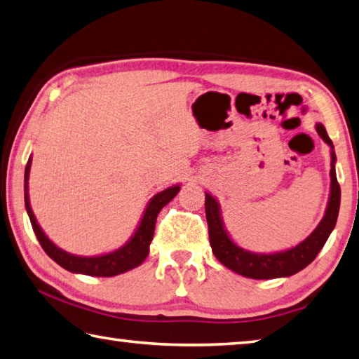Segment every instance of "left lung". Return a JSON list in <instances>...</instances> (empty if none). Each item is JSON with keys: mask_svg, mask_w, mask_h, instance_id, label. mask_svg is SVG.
<instances>
[{"mask_svg": "<svg viewBox=\"0 0 359 359\" xmlns=\"http://www.w3.org/2000/svg\"><path fill=\"white\" fill-rule=\"evenodd\" d=\"M316 128L320 138L331 147V188L328 205L322 221L302 243L290 248V250L269 254L243 250V248H240L233 242L229 232L226 231L219 202L210 193L205 191V217L212 251L215 257L229 270L252 279H275L292 276L306 269L317 257L323 245L327 243L330 233L333 232L337 221L339 205H341V187H339L336 177V154L333 141L330 140L327 130H325L322 123H317Z\"/></svg>", "mask_w": 359, "mask_h": 359, "instance_id": "obj_1", "label": "left lung"}]
</instances>
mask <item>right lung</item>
Here are the masks:
<instances>
[{
  "instance_id": "add662e5",
  "label": "right lung",
  "mask_w": 359,
  "mask_h": 359,
  "mask_svg": "<svg viewBox=\"0 0 359 359\" xmlns=\"http://www.w3.org/2000/svg\"><path fill=\"white\" fill-rule=\"evenodd\" d=\"M29 169H31V157L28 160V165L25 169V207L28 212V217L31 221L32 231H34L39 243L43 248V251L55 260L57 265L72 273H80V275L88 276H116L121 273H126L128 270L135 269V266L141 265L149 254V246L154 238L155 223H157V217L163 207H165L169 201L175 198L179 193L180 185H172L155 194V196L149 201L142 218L140 221L138 227L132 237H130L126 245L117 248L116 251L100 254V256H76V254H70L67 251L61 250L56 246L51 240L45 236L42 227L39 226L37 219L32 213V208L29 204V193H28V180H29Z\"/></svg>"
}]
</instances>
